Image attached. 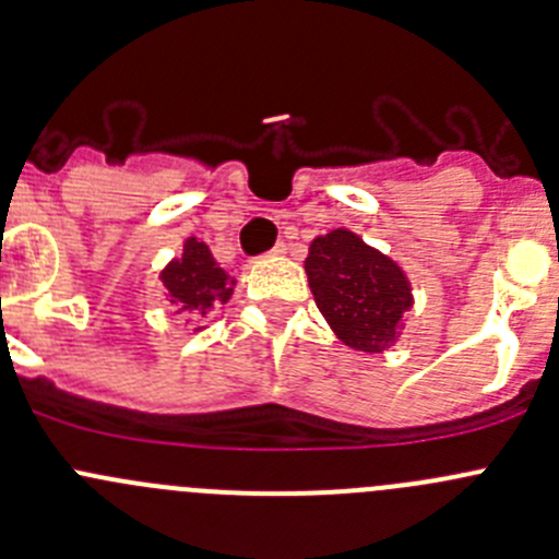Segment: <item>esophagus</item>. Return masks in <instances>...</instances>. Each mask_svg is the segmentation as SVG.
<instances>
[{
	"mask_svg": "<svg viewBox=\"0 0 559 559\" xmlns=\"http://www.w3.org/2000/svg\"><path fill=\"white\" fill-rule=\"evenodd\" d=\"M284 253H286V243H278L273 248V251L267 253V257H284Z\"/></svg>",
	"mask_w": 559,
	"mask_h": 559,
	"instance_id": "esophagus-1",
	"label": "esophagus"
}]
</instances>
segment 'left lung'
<instances>
[{
    "label": "left lung",
    "mask_w": 559,
    "mask_h": 559,
    "mask_svg": "<svg viewBox=\"0 0 559 559\" xmlns=\"http://www.w3.org/2000/svg\"><path fill=\"white\" fill-rule=\"evenodd\" d=\"M306 275L316 308L343 346L381 354L400 341L414 292L392 257L337 227L311 240Z\"/></svg>",
    "instance_id": "left-lung-1"
}]
</instances>
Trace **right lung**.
I'll return each instance as SVG.
<instances>
[{"instance_id": "right-lung-1", "label": "right lung", "mask_w": 559, "mask_h": 559, "mask_svg": "<svg viewBox=\"0 0 559 559\" xmlns=\"http://www.w3.org/2000/svg\"><path fill=\"white\" fill-rule=\"evenodd\" d=\"M159 281L167 292V300L175 306V313L189 316H207L213 308L227 306L238 284L197 235L186 238L183 251L159 270ZM200 330L205 326H194V332Z\"/></svg>"}]
</instances>
